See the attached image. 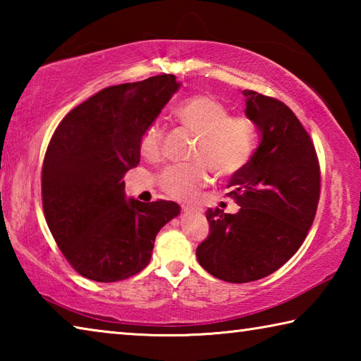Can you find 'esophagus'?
<instances>
[{
  "instance_id": "1",
  "label": "esophagus",
  "mask_w": 361,
  "mask_h": 361,
  "mask_svg": "<svg viewBox=\"0 0 361 361\" xmlns=\"http://www.w3.org/2000/svg\"><path fill=\"white\" fill-rule=\"evenodd\" d=\"M181 210L185 212V213H194V212H197V209H194V207H188V205H183Z\"/></svg>"
}]
</instances>
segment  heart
I'll use <instances>...</instances> for the list:
<instances>
[{"label": "heart", "instance_id": "obj_1", "mask_svg": "<svg viewBox=\"0 0 361 361\" xmlns=\"http://www.w3.org/2000/svg\"><path fill=\"white\" fill-rule=\"evenodd\" d=\"M176 118L199 140L189 166L170 167L161 176V186L170 197L191 202L200 189L210 183V173L219 180L231 178L247 166L253 156L256 133L248 119L231 118L229 109L210 95H195L176 109ZM164 129L161 124L148 127L142 138L146 159L161 156Z\"/></svg>", "mask_w": 361, "mask_h": 361}]
</instances>
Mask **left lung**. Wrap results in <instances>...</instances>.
<instances>
[{
  "instance_id": "1",
  "label": "left lung",
  "mask_w": 361,
  "mask_h": 361,
  "mask_svg": "<svg viewBox=\"0 0 361 361\" xmlns=\"http://www.w3.org/2000/svg\"><path fill=\"white\" fill-rule=\"evenodd\" d=\"M242 94L259 145L229 180L239 212L207 210L210 234L195 250L207 272L231 283L253 282L282 267L307 235L320 197L315 148L295 113L255 90Z\"/></svg>"
}]
</instances>
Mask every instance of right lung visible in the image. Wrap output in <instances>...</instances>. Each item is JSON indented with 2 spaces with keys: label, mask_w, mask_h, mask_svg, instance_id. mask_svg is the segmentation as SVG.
Instances as JSON below:
<instances>
[{
  "label": "right lung",
  "mask_w": 361,
  "mask_h": 361,
  "mask_svg": "<svg viewBox=\"0 0 361 361\" xmlns=\"http://www.w3.org/2000/svg\"><path fill=\"white\" fill-rule=\"evenodd\" d=\"M180 89L173 75L102 89L65 116L42 166V207L70 264L118 282L151 261L157 232L180 215L172 200L127 199L122 176L140 162L148 127Z\"/></svg>",
  "instance_id": "add662e5"
}]
</instances>
